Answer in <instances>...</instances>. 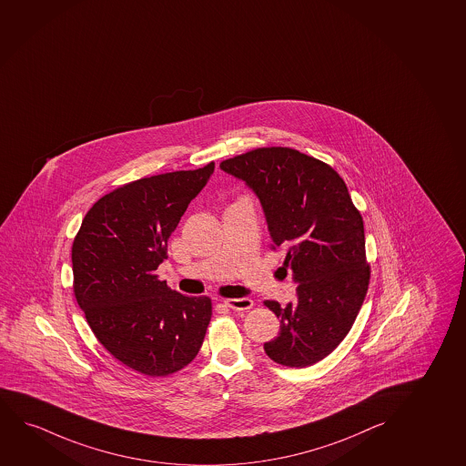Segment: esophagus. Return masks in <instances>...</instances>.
I'll use <instances>...</instances> for the list:
<instances>
[{
    "label": "esophagus",
    "mask_w": 466,
    "mask_h": 466,
    "mask_svg": "<svg viewBox=\"0 0 466 466\" xmlns=\"http://www.w3.org/2000/svg\"><path fill=\"white\" fill-rule=\"evenodd\" d=\"M225 306L230 307L231 310H248L254 306V300L248 298H230V299H225Z\"/></svg>",
    "instance_id": "esophagus-1"
}]
</instances>
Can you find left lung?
Returning <instances> with one entry per match:
<instances>
[{"label": "left lung", "mask_w": 466, "mask_h": 466, "mask_svg": "<svg viewBox=\"0 0 466 466\" xmlns=\"http://www.w3.org/2000/svg\"><path fill=\"white\" fill-rule=\"evenodd\" d=\"M220 170L258 198L276 248L298 283V300H266L280 319L279 336L265 343L274 362L309 367L342 342L366 298L364 222L334 168L291 147H258L224 160Z\"/></svg>", "instance_id": "obj_1"}]
</instances>
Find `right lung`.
I'll use <instances>...</instances> for the list:
<instances>
[{
  "mask_svg": "<svg viewBox=\"0 0 466 466\" xmlns=\"http://www.w3.org/2000/svg\"><path fill=\"white\" fill-rule=\"evenodd\" d=\"M212 173L214 162L126 184L96 201L74 239V293L89 328L108 353L147 377L187 366L207 334L211 299L173 291L156 269Z\"/></svg>",
  "mask_w": 466,
  "mask_h": 466,
  "instance_id": "1",
  "label": "right lung"
}]
</instances>
